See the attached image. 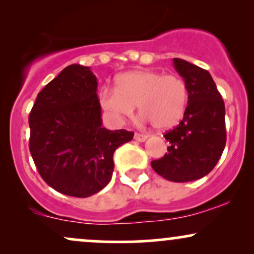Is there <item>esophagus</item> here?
Returning a JSON list of instances; mask_svg holds the SVG:
<instances>
[{"label":"esophagus","instance_id":"obj_1","mask_svg":"<svg viewBox=\"0 0 254 254\" xmlns=\"http://www.w3.org/2000/svg\"><path fill=\"white\" fill-rule=\"evenodd\" d=\"M147 138H148V136L144 135V133H138V132L135 133V139H136V141L144 142Z\"/></svg>","mask_w":254,"mask_h":254}]
</instances>
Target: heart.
<instances>
[{
	"label": "heart",
	"mask_w": 254,
	"mask_h": 254,
	"mask_svg": "<svg viewBox=\"0 0 254 254\" xmlns=\"http://www.w3.org/2000/svg\"><path fill=\"white\" fill-rule=\"evenodd\" d=\"M115 88H103L98 99L111 118L121 122L138 107L139 115L159 130L171 129L182 121L188 107L189 90L176 74L132 70L118 75Z\"/></svg>",
	"instance_id": "heart-1"
}]
</instances>
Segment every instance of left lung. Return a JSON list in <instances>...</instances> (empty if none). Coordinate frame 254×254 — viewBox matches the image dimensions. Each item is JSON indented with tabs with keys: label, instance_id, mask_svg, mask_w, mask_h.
<instances>
[{
	"label": "left lung",
	"instance_id": "obj_1",
	"mask_svg": "<svg viewBox=\"0 0 254 254\" xmlns=\"http://www.w3.org/2000/svg\"><path fill=\"white\" fill-rule=\"evenodd\" d=\"M174 68L184 78L189 101L183 121L165 133L168 153L151 161L159 176L186 183L210 173L226 145L224 103L208 70L174 58Z\"/></svg>",
	"mask_w": 254,
	"mask_h": 254
}]
</instances>
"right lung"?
I'll list each match as a JSON object with an SVG mask.
<instances>
[{
	"label": "right lung",
	"instance_id": "right-lung-1",
	"mask_svg": "<svg viewBox=\"0 0 254 254\" xmlns=\"http://www.w3.org/2000/svg\"><path fill=\"white\" fill-rule=\"evenodd\" d=\"M97 77L71 64L38 93L32 107L30 151L44 182L66 196L86 198L110 183L113 153L132 131L101 127Z\"/></svg>",
	"mask_w": 254,
	"mask_h": 254
}]
</instances>
